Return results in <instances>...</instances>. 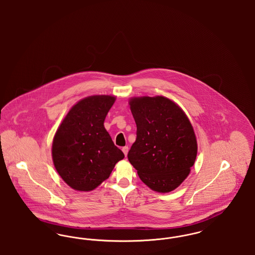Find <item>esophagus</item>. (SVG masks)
I'll return each mask as SVG.
<instances>
[{"label":"esophagus","mask_w":255,"mask_h":255,"mask_svg":"<svg viewBox=\"0 0 255 255\" xmlns=\"http://www.w3.org/2000/svg\"><path fill=\"white\" fill-rule=\"evenodd\" d=\"M128 151H129V148H128V146H124V147H122V152L124 153L125 157L127 156V154H128Z\"/></svg>","instance_id":"obj_1"}]
</instances>
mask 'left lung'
<instances>
[{"label":"left lung","mask_w":255,"mask_h":255,"mask_svg":"<svg viewBox=\"0 0 255 255\" xmlns=\"http://www.w3.org/2000/svg\"><path fill=\"white\" fill-rule=\"evenodd\" d=\"M129 104L136 138L128 159L152 190L170 192L194 164L198 148L193 127L183 111L166 97H134Z\"/></svg>","instance_id":"1"}]
</instances>
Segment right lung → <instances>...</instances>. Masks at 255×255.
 <instances>
[{
  "label": "right lung",
  "mask_w": 255,
  "mask_h": 255,
  "mask_svg": "<svg viewBox=\"0 0 255 255\" xmlns=\"http://www.w3.org/2000/svg\"><path fill=\"white\" fill-rule=\"evenodd\" d=\"M116 98L86 97L73 106L54 135L52 159L68 185L91 191L107 180L116 163L124 158L104 128L105 118Z\"/></svg>",
  "instance_id": "add662e5"
}]
</instances>
